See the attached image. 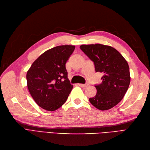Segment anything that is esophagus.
<instances>
[{
  "label": "esophagus",
  "instance_id": "esophagus-1",
  "mask_svg": "<svg viewBox=\"0 0 150 150\" xmlns=\"http://www.w3.org/2000/svg\"><path fill=\"white\" fill-rule=\"evenodd\" d=\"M78 85L79 86H81V87L85 88V87H87L88 86V84H78Z\"/></svg>",
  "mask_w": 150,
  "mask_h": 150
}]
</instances>
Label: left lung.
<instances>
[{
  "instance_id": "obj_1",
  "label": "left lung",
  "mask_w": 150,
  "mask_h": 150,
  "mask_svg": "<svg viewBox=\"0 0 150 150\" xmlns=\"http://www.w3.org/2000/svg\"><path fill=\"white\" fill-rule=\"evenodd\" d=\"M80 47L94 62L95 71L103 74L102 83L95 86L96 95L89 100L98 110H110L120 103L129 88L131 78L128 64L111 46L95 44H83Z\"/></svg>"
}]
</instances>
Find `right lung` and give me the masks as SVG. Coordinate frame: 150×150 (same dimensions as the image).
I'll return each mask as SVG.
<instances>
[{
    "instance_id": "add662e5",
    "label": "right lung",
    "mask_w": 150,
    "mask_h": 150,
    "mask_svg": "<svg viewBox=\"0 0 150 150\" xmlns=\"http://www.w3.org/2000/svg\"><path fill=\"white\" fill-rule=\"evenodd\" d=\"M75 46L54 47L35 60L26 74L28 90L35 102L47 111H55L65 103L71 92L66 63Z\"/></svg>"
}]
</instances>
